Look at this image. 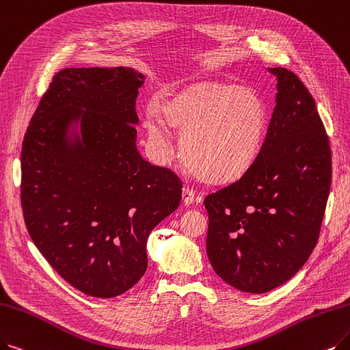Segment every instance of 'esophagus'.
<instances>
[{
  "instance_id": "1",
  "label": "esophagus",
  "mask_w": 350,
  "mask_h": 350,
  "mask_svg": "<svg viewBox=\"0 0 350 350\" xmlns=\"http://www.w3.org/2000/svg\"><path fill=\"white\" fill-rule=\"evenodd\" d=\"M195 200H197V197H195V193L192 189H189L188 187L183 189V201L185 205H191Z\"/></svg>"
}]
</instances>
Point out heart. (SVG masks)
<instances>
[{
	"label": "heart",
	"instance_id": "1",
	"mask_svg": "<svg viewBox=\"0 0 350 350\" xmlns=\"http://www.w3.org/2000/svg\"><path fill=\"white\" fill-rule=\"evenodd\" d=\"M161 110L167 123L183 132L180 148L188 166L211 183L243 175L258 157L267 132V107L261 96L230 83L189 86L163 100ZM163 118L150 107L145 126L153 150L167 158L175 146Z\"/></svg>",
	"mask_w": 350,
	"mask_h": 350
}]
</instances>
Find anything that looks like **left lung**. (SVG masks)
<instances>
[{"instance_id":"left-lung-1","label":"left lung","mask_w":350,"mask_h":350,"mask_svg":"<svg viewBox=\"0 0 350 350\" xmlns=\"http://www.w3.org/2000/svg\"><path fill=\"white\" fill-rule=\"evenodd\" d=\"M258 157L208 193L206 254L232 287L265 293L295 275L317 244L332 183L329 136L313 96L284 67Z\"/></svg>"}]
</instances>
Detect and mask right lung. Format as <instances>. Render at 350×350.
<instances>
[{
	"label": "right lung",
	"instance_id": "add662e5",
	"mask_svg": "<svg viewBox=\"0 0 350 350\" xmlns=\"http://www.w3.org/2000/svg\"><path fill=\"white\" fill-rule=\"evenodd\" d=\"M132 68H64L53 76L21 150V206L33 243L64 280L109 299L148 267L150 231L172 214L183 180L146 162L136 148ZM81 122L82 141L68 142Z\"/></svg>",
	"mask_w": 350,
	"mask_h": 350
}]
</instances>
